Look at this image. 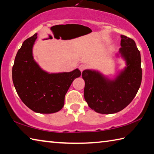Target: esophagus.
Returning <instances> with one entry per match:
<instances>
[{"label":"esophagus","instance_id":"34e87169","mask_svg":"<svg viewBox=\"0 0 154 154\" xmlns=\"http://www.w3.org/2000/svg\"><path fill=\"white\" fill-rule=\"evenodd\" d=\"M79 69L80 70V71L82 72L83 71H84V70L86 69V65H85V64H81V65H79Z\"/></svg>","mask_w":154,"mask_h":154}]
</instances>
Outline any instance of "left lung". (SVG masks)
Returning a JSON list of instances; mask_svg holds the SVG:
<instances>
[{"instance_id":"left-lung-1","label":"left lung","mask_w":154,"mask_h":154,"mask_svg":"<svg viewBox=\"0 0 154 154\" xmlns=\"http://www.w3.org/2000/svg\"><path fill=\"white\" fill-rule=\"evenodd\" d=\"M121 47L116 57L126 62L114 79H109L98 71L84 70V98L88 106L102 114L116 113L131 103L142 80L140 54L132 38L121 35Z\"/></svg>"}]
</instances>
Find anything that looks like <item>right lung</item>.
Instances as JSON below:
<instances>
[{
	"label": "right lung",
	"mask_w": 154,
	"mask_h": 154,
	"mask_svg": "<svg viewBox=\"0 0 154 154\" xmlns=\"http://www.w3.org/2000/svg\"><path fill=\"white\" fill-rule=\"evenodd\" d=\"M37 34L23 43L15 56L12 69L14 87L21 100L38 113H54L61 110L72 82L80 77L78 69L71 72L49 73L34 60L32 48Z\"/></svg>",
	"instance_id": "1"
}]
</instances>
